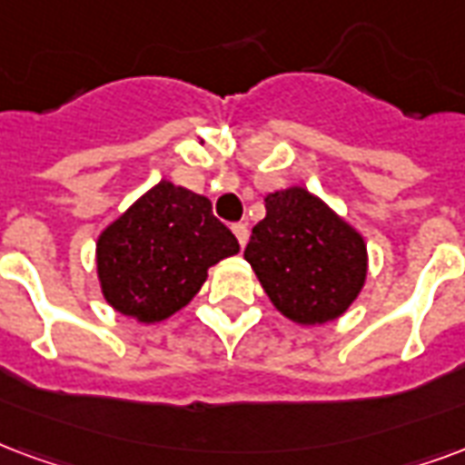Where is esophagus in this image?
Returning a JSON list of instances; mask_svg holds the SVG:
<instances>
[{"label":"esophagus","mask_w":465,"mask_h":465,"mask_svg":"<svg viewBox=\"0 0 465 465\" xmlns=\"http://www.w3.org/2000/svg\"><path fill=\"white\" fill-rule=\"evenodd\" d=\"M233 236L239 239V246H246V242H249V229H246V223H233L232 226Z\"/></svg>","instance_id":"obj_1"}]
</instances>
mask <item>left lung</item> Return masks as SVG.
Returning <instances> with one entry per match:
<instances>
[{"label":"left lung","instance_id":"left-lung-1","mask_svg":"<svg viewBox=\"0 0 465 465\" xmlns=\"http://www.w3.org/2000/svg\"><path fill=\"white\" fill-rule=\"evenodd\" d=\"M266 216L243 251L268 301L302 328L342 318L367 281V243L301 184L266 194Z\"/></svg>","mask_w":465,"mask_h":465}]
</instances>
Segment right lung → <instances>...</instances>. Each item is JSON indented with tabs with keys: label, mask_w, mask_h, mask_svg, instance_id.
<instances>
[{
	"label": "right lung",
	"mask_w": 465,
	"mask_h": 465,
	"mask_svg": "<svg viewBox=\"0 0 465 465\" xmlns=\"http://www.w3.org/2000/svg\"><path fill=\"white\" fill-rule=\"evenodd\" d=\"M239 253V242L192 189L160 180L98 233L95 271L113 311L154 325L182 311L209 268Z\"/></svg>",
	"instance_id": "add662e5"
}]
</instances>
